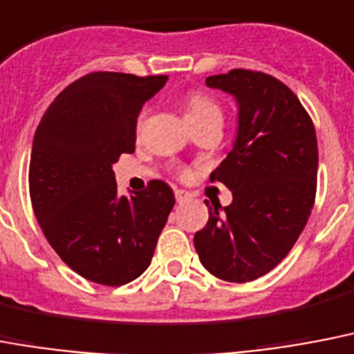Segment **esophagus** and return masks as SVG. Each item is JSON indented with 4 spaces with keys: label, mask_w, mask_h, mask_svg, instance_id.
I'll return each mask as SVG.
<instances>
[{
    "label": "esophagus",
    "mask_w": 354,
    "mask_h": 354,
    "mask_svg": "<svg viewBox=\"0 0 354 354\" xmlns=\"http://www.w3.org/2000/svg\"><path fill=\"white\" fill-rule=\"evenodd\" d=\"M192 195L188 194V192L186 190H175V201H177V203H186V201L190 199Z\"/></svg>",
    "instance_id": "1"
}]
</instances>
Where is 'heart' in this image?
<instances>
[{
  "mask_svg": "<svg viewBox=\"0 0 354 354\" xmlns=\"http://www.w3.org/2000/svg\"><path fill=\"white\" fill-rule=\"evenodd\" d=\"M185 111L190 124H199L210 120V118L221 117V109L217 106V102L201 91L188 93L185 102ZM185 174L186 171H183V175Z\"/></svg>",
  "mask_w": 354,
  "mask_h": 354,
  "instance_id": "1",
  "label": "heart"
}]
</instances>
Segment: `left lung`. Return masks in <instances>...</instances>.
<instances>
[{"instance_id":"1","label":"left lung","mask_w":354,"mask_h":354,"mask_svg":"<svg viewBox=\"0 0 354 354\" xmlns=\"http://www.w3.org/2000/svg\"><path fill=\"white\" fill-rule=\"evenodd\" d=\"M206 86L237 102L236 140L210 174L234 199L225 208H208L194 245L208 272L245 283L270 272L309 221L318 175L316 131L298 97L274 76L232 69L208 76Z\"/></svg>"}]
</instances>
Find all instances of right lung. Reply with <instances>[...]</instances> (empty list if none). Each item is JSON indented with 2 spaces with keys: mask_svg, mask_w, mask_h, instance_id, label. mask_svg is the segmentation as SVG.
I'll use <instances>...</instances> for the list:
<instances>
[{
  "mask_svg": "<svg viewBox=\"0 0 354 354\" xmlns=\"http://www.w3.org/2000/svg\"><path fill=\"white\" fill-rule=\"evenodd\" d=\"M168 76L89 73L55 98L34 133L29 192L47 241L82 278L118 287L149 267L175 195L162 180L117 194L113 164L135 151L144 102Z\"/></svg>",
  "mask_w": 354,
  "mask_h": 354,
  "instance_id": "add662e5",
  "label": "right lung"
}]
</instances>
